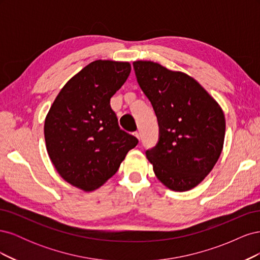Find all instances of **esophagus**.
I'll return each mask as SVG.
<instances>
[{"label":"esophagus","instance_id":"34e87169","mask_svg":"<svg viewBox=\"0 0 260 260\" xmlns=\"http://www.w3.org/2000/svg\"><path fill=\"white\" fill-rule=\"evenodd\" d=\"M133 135H135L139 140H140V133L137 131V132H135V133H133Z\"/></svg>","mask_w":260,"mask_h":260}]
</instances>
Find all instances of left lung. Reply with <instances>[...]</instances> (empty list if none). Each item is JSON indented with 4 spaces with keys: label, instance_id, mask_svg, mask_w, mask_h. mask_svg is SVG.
Instances as JSON below:
<instances>
[{
    "label": "left lung",
    "instance_id": "left-lung-1",
    "mask_svg": "<svg viewBox=\"0 0 260 260\" xmlns=\"http://www.w3.org/2000/svg\"><path fill=\"white\" fill-rule=\"evenodd\" d=\"M137 80L151 102L159 125L157 144L145 152L160 182L184 192L200 184L221 154L225 119L203 86L157 62H133Z\"/></svg>",
    "mask_w": 260,
    "mask_h": 260
}]
</instances>
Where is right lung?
I'll list each match as a JSON object with an SVG mask.
<instances>
[{"label": "right lung", "instance_id": "1", "mask_svg": "<svg viewBox=\"0 0 260 260\" xmlns=\"http://www.w3.org/2000/svg\"><path fill=\"white\" fill-rule=\"evenodd\" d=\"M130 72L127 61L90 62L64 85L45 118V144L55 169L83 191L105 183L139 143L120 129L111 107Z\"/></svg>", "mask_w": 260, "mask_h": 260}]
</instances>
